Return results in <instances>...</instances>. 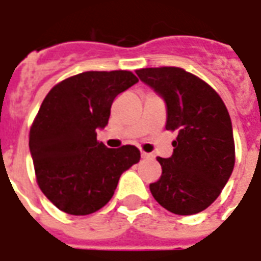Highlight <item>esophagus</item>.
I'll return each instance as SVG.
<instances>
[{"mask_svg": "<svg viewBox=\"0 0 261 261\" xmlns=\"http://www.w3.org/2000/svg\"><path fill=\"white\" fill-rule=\"evenodd\" d=\"M141 156L144 159H152L153 155H151V153H147V152H141Z\"/></svg>", "mask_w": 261, "mask_h": 261, "instance_id": "esophagus-1", "label": "esophagus"}]
</instances>
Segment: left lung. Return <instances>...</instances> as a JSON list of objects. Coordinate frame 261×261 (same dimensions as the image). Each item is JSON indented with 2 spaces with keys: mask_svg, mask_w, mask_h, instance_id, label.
<instances>
[{
  "mask_svg": "<svg viewBox=\"0 0 261 261\" xmlns=\"http://www.w3.org/2000/svg\"><path fill=\"white\" fill-rule=\"evenodd\" d=\"M138 78L166 103V130L177 131L162 175L149 185L153 198L177 215L210 207L229 180L235 142L228 109L207 82L177 67L137 69Z\"/></svg>",
  "mask_w": 261,
  "mask_h": 261,
  "instance_id": "left-lung-1",
  "label": "left lung"
}]
</instances>
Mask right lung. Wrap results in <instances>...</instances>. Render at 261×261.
<instances>
[{
    "instance_id": "add662e5",
    "label": "right lung",
    "mask_w": 261,
    "mask_h": 261,
    "mask_svg": "<svg viewBox=\"0 0 261 261\" xmlns=\"http://www.w3.org/2000/svg\"><path fill=\"white\" fill-rule=\"evenodd\" d=\"M137 82L131 71H86L59 82L44 97L29 149L37 185L61 211L96 213L113 197L121 173L140 162L134 145L110 149L96 140L114 97Z\"/></svg>"
}]
</instances>
